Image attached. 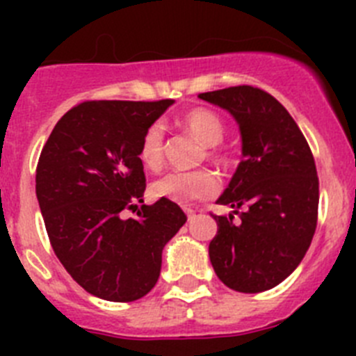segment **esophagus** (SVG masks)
Here are the masks:
<instances>
[{"mask_svg": "<svg viewBox=\"0 0 356 356\" xmlns=\"http://www.w3.org/2000/svg\"><path fill=\"white\" fill-rule=\"evenodd\" d=\"M185 213H187V217H188V219H193V217L196 216V212H194L193 209H185Z\"/></svg>", "mask_w": 356, "mask_h": 356, "instance_id": "obj_1", "label": "esophagus"}]
</instances>
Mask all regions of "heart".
I'll return each mask as SVG.
<instances>
[{"label":"heart","mask_w":356,"mask_h":356,"mask_svg":"<svg viewBox=\"0 0 356 356\" xmlns=\"http://www.w3.org/2000/svg\"><path fill=\"white\" fill-rule=\"evenodd\" d=\"M180 124L193 134L201 143L209 146L207 156L216 163H225L226 155L217 144L221 143L226 134V127L222 118L213 110L197 106L188 110L180 118ZM139 159L149 171H159L165 159V137L163 127L160 122H153L143 131L139 143ZM219 178L209 169L191 172H168L153 181L151 191L156 197L171 200L175 203H191L213 197L219 193Z\"/></svg>","instance_id":"1"}]
</instances>
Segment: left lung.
<instances>
[{"instance_id": "obj_1", "label": "left lung", "mask_w": 356, "mask_h": 356, "mask_svg": "<svg viewBox=\"0 0 356 356\" xmlns=\"http://www.w3.org/2000/svg\"><path fill=\"white\" fill-rule=\"evenodd\" d=\"M200 97L237 119L244 155L217 200L241 222L212 213L217 235L210 262L226 287L269 291L300 266L316 234L319 178L312 151L285 106L259 87L237 85Z\"/></svg>"}]
</instances>
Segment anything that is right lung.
Wrapping results in <instances>:
<instances>
[{
	"instance_id": "obj_1",
	"label": "right lung",
	"mask_w": 356,
	"mask_h": 356,
	"mask_svg": "<svg viewBox=\"0 0 356 356\" xmlns=\"http://www.w3.org/2000/svg\"><path fill=\"white\" fill-rule=\"evenodd\" d=\"M172 105L160 102L78 103L40 151L35 191L56 259L78 285L102 300L128 303L155 287L163 246L185 225L175 201L144 203L143 131Z\"/></svg>"
}]
</instances>
